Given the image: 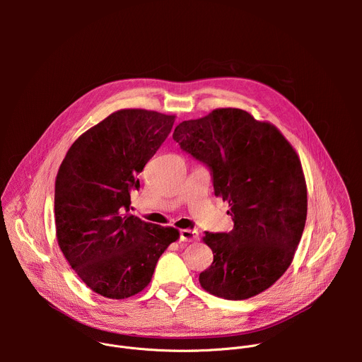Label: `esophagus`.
Wrapping results in <instances>:
<instances>
[{
	"label": "esophagus",
	"mask_w": 362,
	"mask_h": 362,
	"mask_svg": "<svg viewBox=\"0 0 362 362\" xmlns=\"http://www.w3.org/2000/svg\"><path fill=\"white\" fill-rule=\"evenodd\" d=\"M197 239H199V232L197 230H193V229L180 230V236H179L180 242H194Z\"/></svg>",
	"instance_id": "esophagus-1"
}]
</instances>
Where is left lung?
<instances>
[{"label":"left lung","instance_id":"left-lung-1","mask_svg":"<svg viewBox=\"0 0 362 362\" xmlns=\"http://www.w3.org/2000/svg\"><path fill=\"white\" fill-rule=\"evenodd\" d=\"M180 148L212 172L215 196L230 206L233 229L206 232L212 265L199 275L209 293L240 300L272 286L289 268L306 221L300 160L284 134L240 109L182 122Z\"/></svg>","mask_w":362,"mask_h":362}]
</instances>
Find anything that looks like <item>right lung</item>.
I'll use <instances>...</instances> for the list:
<instances>
[{"instance_id": "right-lung-1", "label": "right lung", "mask_w": 362, "mask_h": 362, "mask_svg": "<svg viewBox=\"0 0 362 362\" xmlns=\"http://www.w3.org/2000/svg\"><path fill=\"white\" fill-rule=\"evenodd\" d=\"M175 116L143 109L112 113L69 148L56 177L59 246L95 293L124 299L151 281L179 230L130 215V192L169 136Z\"/></svg>"}]
</instances>
